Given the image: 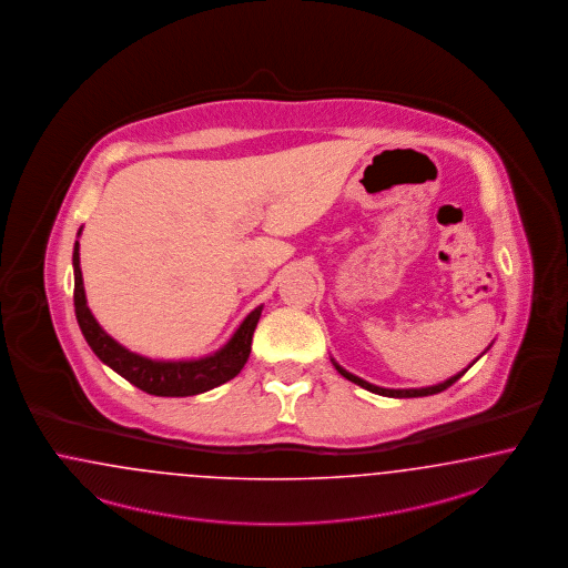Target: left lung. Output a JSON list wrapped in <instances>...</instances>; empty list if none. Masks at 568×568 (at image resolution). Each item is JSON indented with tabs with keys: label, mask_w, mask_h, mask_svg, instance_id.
<instances>
[{
	"label": "left lung",
	"mask_w": 568,
	"mask_h": 568,
	"mask_svg": "<svg viewBox=\"0 0 568 568\" xmlns=\"http://www.w3.org/2000/svg\"><path fill=\"white\" fill-rule=\"evenodd\" d=\"M334 362V359H332ZM334 365H336V369L341 372L342 376L346 378V381H351V383H355V385L364 386V388H367V390H372V393H376V395H385V397H427V395H435V393H442V390H446L448 386H453L467 369H463L460 374H456V376H453V378H448V381H444V383H439V385L435 386H425V388H383V386H376V385H369V383H365V381H362L359 376H355V374H351V372H346L344 367H341V365L336 364L334 362Z\"/></svg>",
	"instance_id": "8db88e82"
}]
</instances>
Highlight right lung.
<instances>
[{"mask_svg":"<svg viewBox=\"0 0 568 568\" xmlns=\"http://www.w3.org/2000/svg\"><path fill=\"white\" fill-rule=\"evenodd\" d=\"M80 234V232H78ZM73 306L78 325L89 342L92 353L110 365L122 378L131 385L159 397H187L211 390L215 386L232 381L243 365L247 364L251 353V341L255 325L262 315V306L251 311L245 321L239 325L234 336L224 344L217 353L194 359V362H156L131 353L122 344L103 332V327L92 317L91 308L87 306V294L82 283L80 268V243L73 245Z\"/></svg>","mask_w":568,"mask_h":568,"instance_id":"obj_1","label":"right lung"}]
</instances>
